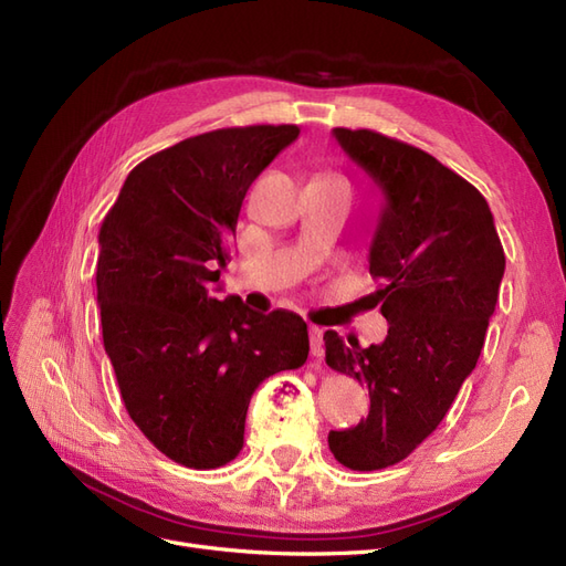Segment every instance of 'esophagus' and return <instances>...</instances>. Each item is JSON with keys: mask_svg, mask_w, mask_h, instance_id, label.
<instances>
[{"mask_svg": "<svg viewBox=\"0 0 566 566\" xmlns=\"http://www.w3.org/2000/svg\"><path fill=\"white\" fill-rule=\"evenodd\" d=\"M310 347L316 358L323 356V331L316 328V325H310Z\"/></svg>", "mask_w": 566, "mask_h": 566, "instance_id": "obj_1", "label": "esophagus"}]
</instances>
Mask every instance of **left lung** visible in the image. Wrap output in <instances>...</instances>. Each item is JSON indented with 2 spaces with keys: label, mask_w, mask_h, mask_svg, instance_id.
Segmentation results:
<instances>
[{
  "label": "left lung",
  "mask_w": 566,
  "mask_h": 566,
  "mask_svg": "<svg viewBox=\"0 0 566 566\" xmlns=\"http://www.w3.org/2000/svg\"><path fill=\"white\" fill-rule=\"evenodd\" d=\"M342 150L382 196L370 295L389 331L361 347L325 331V364L368 387L370 410L328 447L358 472L397 465L449 413L482 354L505 273L489 202L430 153L373 129L335 127Z\"/></svg>",
  "instance_id": "8db88e82"
}]
</instances>
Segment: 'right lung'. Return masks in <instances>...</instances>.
<instances>
[{"mask_svg":"<svg viewBox=\"0 0 566 566\" xmlns=\"http://www.w3.org/2000/svg\"><path fill=\"white\" fill-rule=\"evenodd\" d=\"M297 136L252 125L184 139L132 169L101 224L104 347L129 418L179 465L231 462L254 389L310 356L297 314L210 297L248 188Z\"/></svg>","mask_w":566,"mask_h":566,"instance_id":"right-lung-1","label":"right lung"}]
</instances>
